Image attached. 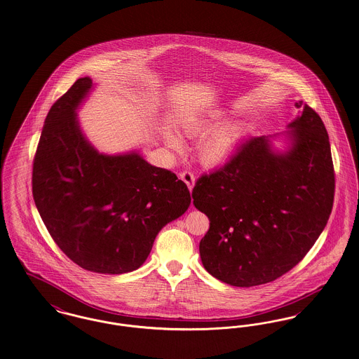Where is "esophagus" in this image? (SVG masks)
<instances>
[{
  "label": "esophagus",
  "instance_id": "obj_1",
  "mask_svg": "<svg viewBox=\"0 0 359 359\" xmlns=\"http://www.w3.org/2000/svg\"><path fill=\"white\" fill-rule=\"evenodd\" d=\"M180 178L187 184V187H188L189 190H191L193 187H194V181H196V177H194V174L193 172H190V171H184V172H181L180 174Z\"/></svg>",
  "mask_w": 359,
  "mask_h": 359
}]
</instances>
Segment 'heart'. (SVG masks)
Masks as SVG:
<instances>
[{
	"label": "heart",
	"instance_id": "b5f03b06",
	"mask_svg": "<svg viewBox=\"0 0 359 359\" xmlns=\"http://www.w3.org/2000/svg\"><path fill=\"white\" fill-rule=\"evenodd\" d=\"M226 117L223 109H210L201 114H188L181 120V130L190 139L206 136L200 143L198 159L209 169L226 165L238 151L241 143L254 130L250 121H226ZM165 139L174 151L184 150V144L175 133L166 131Z\"/></svg>",
	"mask_w": 359,
	"mask_h": 359
}]
</instances>
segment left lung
I'll use <instances>...</instances> for the list:
<instances>
[{"mask_svg":"<svg viewBox=\"0 0 359 359\" xmlns=\"http://www.w3.org/2000/svg\"><path fill=\"white\" fill-rule=\"evenodd\" d=\"M287 131L250 139L191 191L210 222L200 242L208 273L250 287L271 283L302 261L320 236L334 204L335 175L327 130L302 101ZM285 134L287 147L273 140Z\"/></svg>","mask_w":359,"mask_h":359,"instance_id":"1","label":"left lung"}]
</instances>
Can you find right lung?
I'll return each mask as SVG.
<instances>
[{"label": "right lung", "instance_id": "add662e5", "mask_svg": "<svg viewBox=\"0 0 359 359\" xmlns=\"http://www.w3.org/2000/svg\"><path fill=\"white\" fill-rule=\"evenodd\" d=\"M95 89L79 78L51 107L34 161L32 193L57 247L85 270L124 274L150 255L158 232L188 210V187L137 150L100 152L78 111Z\"/></svg>", "mask_w": 359, "mask_h": 359}]
</instances>
